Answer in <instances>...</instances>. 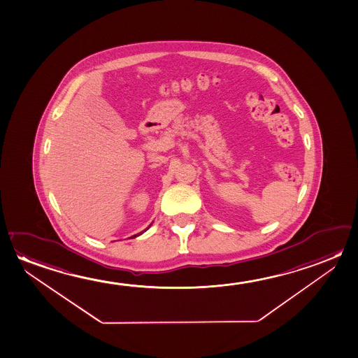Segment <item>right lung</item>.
<instances>
[{
    "label": "right lung",
    "instance_id": "right-lung-1",
    "mask_svg": "<svg viewBox=\"0 0 358 358\" xmlns=\"http://www.w3.org/2000/svg\"><path fill=\"white\" fill-rule=\"evenodd\" d=\"M152 227V224H150V225H149V227H147V229H145V230H144V231H142V233H139V234H136V235H133V236H131V238H136V236H139V235H142L143 233H145V231H147L148 229H149V227Z\"/></svg>",
    "mask_w": 358,
    "mask_h": 358
}]
</instances>
